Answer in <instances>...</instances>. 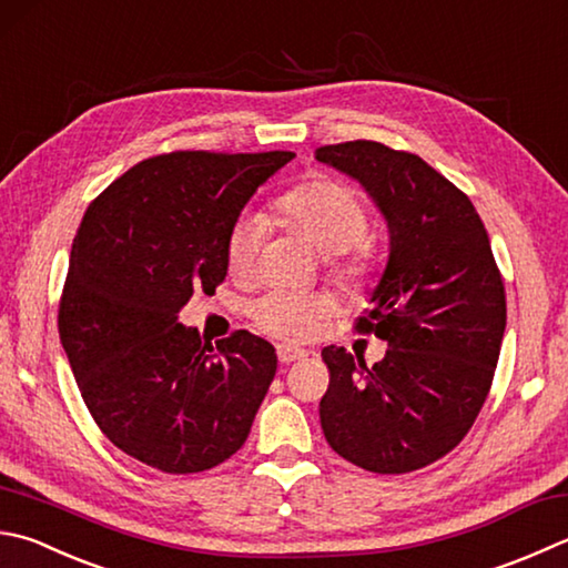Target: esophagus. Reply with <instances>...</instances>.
<instances>
[{"mask_svg":"<svg viewBox=\"0 0 568 568\" xmlns=\"http://www.w3.org/2000/svg\"><path fill=\"white\" fill-rule=\"evenodd\" d=\"M276 358H280V363H294L298 358H306V351L296 346H276Z\"/></svg>","mask_w":568,"mask_h":568,"instance_id":"34e87169","label":"esophagus"}]
</instances>
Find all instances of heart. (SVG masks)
Wrapping results in <instances>:
<instances>
[{
	"label": "heart",
	"instance_id": "heart-1",
	"mask_svg": "<svg viewBox=\"0 0 568 568\" xmlns=\"http://www.w3.org/2000/svg\"><path fill=\"white\" fill-rule=\"evenodd\" d=\"M274 210L288 230L326 256V272L346 288L368 286L378 274V256L368 242V210L356 187L331 175H314L284 190ZM260 250V222L240 217L224 240V262L234 280L254 270ZM326 294L272 292L250 306L252 324L274 338L304 341L328 314Z\"/></svg>",
	"mask_w": 568,
	"mask_h": 568
}]
</instances>
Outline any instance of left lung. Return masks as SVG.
<instances>
[{"instance_id":"8db88e82","label":"left lung","mask_w":568,"mask_h":568,"mask_svg":"<svg viewBox=\"0 0 568 568\" xmlns=\"http://www.w3.org/2000/svg\"><path fill=\"white\" fill-rule=\"evenodd\" d=\"M316 158L356 178L390 232L373 306L356 318L388 351L371 368L346 348L321 351V427L368 473H413L453 453L483 410L507 326L505 282L475 205L423 158L376 141L321 145Z\"/></svg>"}]
</instances>
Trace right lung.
I'll use <instances>...</instances> for the list:
<instances>
[{
  "label": "right lung",
  "instance_id": "add662e5",
  "mask_svg": "<svg viewBox=\"0 0 568 568\" xmlns=\"http://www.w3.org/2000/svg\"><path fill=\"white\" fill-rule=\"evenodd\" d=\"M294 153L175 151L148 158L95 197L71 247L59 336L95 425L138 463L205 473L247 440L276 373L270 341L215 346L178 324L190 296L227 276L224 240Z\"/></svg>",
  "mask_w": 568,
  "mask_h": 568
}]
</instances>
